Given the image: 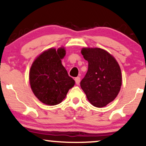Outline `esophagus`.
<instances>
[{
  "instance_id": "esophagus-1",
  "label": "esophagus",
  "mask_w": 146,
  "mask_h": 146,
  "mask_svg": "<svg viewBox=\"0 0 146 146\" xmlns=\"http://www.w3.org/2000/svg\"><path fill=\"white\" fill-rule=\"evenodd\" d=\"M75 82H76V84H79L80 82V77H77V78H75Z\"/></svg>"
}]
</instances>
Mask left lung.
Masks as SVG:
<instances>
[{"mask_svg":"<svg viewBox=\"0 0 146 146\" xmlns=\"http://www.w3.org/2000/svg\"><path fill=\"white\" fill-rule=\"evenodd\" d=\"M81 53L88 62L86 75L80 82L87 100L98 108L104 107L117 98L121 87L119 65L103 48L84 47Z\"/></svg>","mask_w":146,"mask_h":146,"instance_id":"left-lung-1","label":"left lung"}]
</instances>
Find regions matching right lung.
Segmentation results:
<instances>
[{"instance_id":"1","label":"right lung","mask_w":146,"mask_h":146,"mask_svg":"<svg viewBox=\"0 0 146 146\" xmlns=\"http://www.w3.org/2000/svg\"><path fill=\"white\" fill-rule=\"evenodd\" d=\"M66 55L64 46L48 48L33 62L29 71V83L33 94L48 106L59 104L66 98L75 80L68 76L62 64Z\"/></svg>"}]
</instances>
